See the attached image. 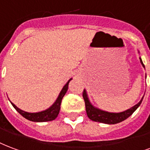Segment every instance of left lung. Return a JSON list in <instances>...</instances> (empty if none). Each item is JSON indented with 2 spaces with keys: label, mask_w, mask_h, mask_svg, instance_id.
Returning a JSON list of instances; mask_svg holds the SVG:
<instances>
[{
  "label": "left lung",
  "mask_w": 150,
  "mask_h": 150,
  "mask_svg": "<svg viewBox=\"0 0 150 150\" xmlns=\"http://www.w3.org/2000/svg\"><path fill=\"white\" fill-rule=\"evenodd\" d=\"M140 58V62L141 64H142V66L145 68V65L143 64L142 60L141 57ZM143 98L141 99L138 103L135 105L134 106L131 107L130 109L123 111L121 112H110L107 111H104L100 109H98L97 107L93 106L89 101V99L88 98V94L86 89H84L83 92V98L85 100V103H86V113L88 117L90 120L93 121H97V122H100V123H105V124L109 125H113L121 122V121H125V119H127L129 117H130L133 114L134 111L140 106V105L142 103L143 100Z\"/></svg>",
  "instance_id": "1"
}]
</instances>
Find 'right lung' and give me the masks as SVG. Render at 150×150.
Masks as SVG:
<instances>
[{"label": "right lung", "instance_id": "right-lung-1", "mask_svg": "<svg viewBox=\"0 0 150 150\" xmlns=\"http://www.w3.org/2000/svg\"><path fill=\"white\" fill-rule=\"evenodd\" d=\"M71 79L68 81V82L64 85V86L62 88V91L59 93L58 97L57 98V100L54 103L52 104V105L43 111H40L38 112H28L25 111H23L19 108H17L13 103H12V105L14 107V109L17 110V112H19L21 115L24 117L25 118L31 121H35V122H45V121H52L54 119L57 118V117L58 116L59 112H60V109H61V104H62V100L64 94L66 93L68 90V87H69V83Z\"/></svg>", "mask_w": 150, "mask_h": 150}]
</instances>
